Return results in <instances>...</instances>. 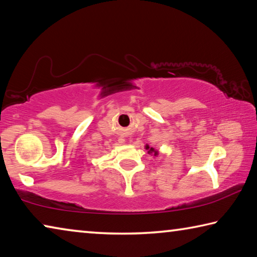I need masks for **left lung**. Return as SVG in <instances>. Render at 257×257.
I'll use <instances>...</instances> for the list:
<instances>
[{"label":"left lung","mask_w":257,"mask_h":257,"mask_svg":"<svg viewBox=\"0 0 257 257\" xmlns=\"http://www.w3.org/2000/svg\"><path fill=\"white\" fill-rule=\"evenodd\" d=\"M146 149L149 150V153H154V155H158V151H155L153 147H150L149 145L146 146Z\"/></svg>","instance_id":"8db88e82"}]
</instances>
